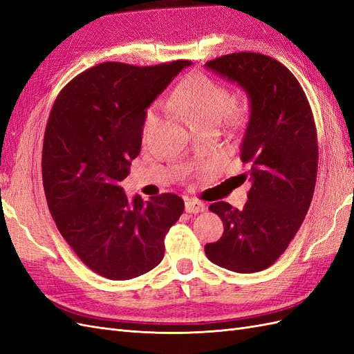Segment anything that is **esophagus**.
Wrapping results in <instances>:
<instances>
[{"label":"esophagus","instance_id":"obj_1","mask_svg":"<svg viewBox=\"0 0 354 354\" xmlns=\"http://www.w3.org/2000/svg\"><path fill=\"white\" fill-rule=\"evenodd\" d=\"M205 211V203L198 199H187L186 201V212L189 214H199Z\"/></svg>","mask_w":354,"mask_h":354}]
</instances>
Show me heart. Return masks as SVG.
<instances>
[{"instance_id": "b5f03b06", "label": "heart", "mask_w": 354, "mask_h": 354, "mask_svg": "<svg viewBox=\"0 0 354 354\" xmlns=\"http://www.w3.org/2000/svg\"><path fill=\"white\" fill-rule=\"evenodd\" d=\"M230 93L221 84L211 80L207 75L192 73L167 97V104L176 109L194 127H214L226 115L232 124H239L246 113V106L242 103L232 105ZM159 118L158 106L147 109L143 121V134L156 125Z\"/></svg>"}]
</instances>
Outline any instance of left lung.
<instances>
[{
	"label": "left lung",
	"mask_w": 354,
	"mask_h": 354,
	"mask_svg": "<svg viewBox=\"0 0 354 354\" xmlns=\"http://www.w3.org/2000/svg\"><path fill=\"white\" fill-rule=\"evenodd\" d=\"M207 68L236 82L250 99V121L241 146L251 189L242 209L214 202L220 241L205 245L208 259L236 273L270 267L301 226L317 174L315 118L301 85L286 66L261 53H232Z\"/></svg>",
	"instance_id": "1"
}]
</instances>
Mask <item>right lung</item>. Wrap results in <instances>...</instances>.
I'll list each match as a JSON object with an SVG mask.
<instances>
[{
  "mask_svg": "<svg viewBox=\"0 0 354 354\" xmlns=\"http://www.w3.org/2000/svg\"><path fill=\"white\" fill-rule=\"evenodd\" d=\"M189 65L104 62L68 82L51 108L42 145L48 209L78 259L106 279L156 267L165 234L185 211L174 194L130 201L120 181L140 153L146 109Z\"/></svg>",
  "mask_w": 354,
  "mask_h": 354,
  "instance_id": "add662e5",
  "label": "right lung"
}]
</instances>
